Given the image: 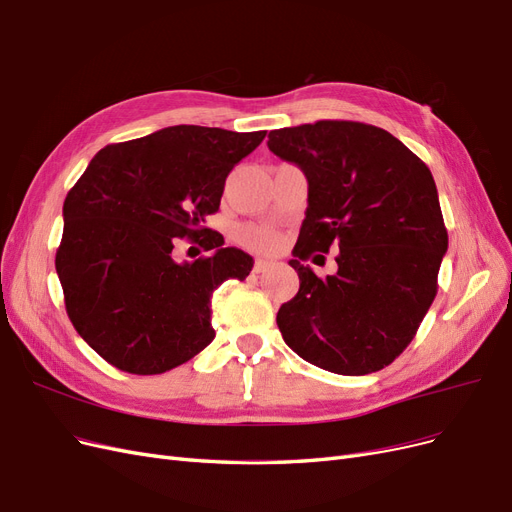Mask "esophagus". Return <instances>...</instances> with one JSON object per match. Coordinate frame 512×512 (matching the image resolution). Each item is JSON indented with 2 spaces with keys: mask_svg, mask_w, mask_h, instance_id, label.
I'll return each instance as SVG.
<instances>
[{
  "mask_svg": "<svg viewBox=\"0 0 512 512\" xmlns=\"http://www.w3.org/2000/svg\"><path fill=\"white\" fill-rule=\"evenodd\" d=\"M270 266H272V263H270L268 259H257L255 266H253V272H255V274H261V272H266Z\"/></svg>",
  "mask_w": 512,
  "mask_h": 512,
  "instance_id": "34e87169",
  "label": "esophagus"
}]
</instances>
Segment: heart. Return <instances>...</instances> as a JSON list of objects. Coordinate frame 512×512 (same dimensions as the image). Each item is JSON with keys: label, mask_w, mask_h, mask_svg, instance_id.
Instances as JSON below:
<instances>
[{"label": "heart", "mask_w": 512, "mask_h": 512, "mask_svg": "<svg viewBox=\"0 0 512 512\" xmlns=\"http://www.w3.org/2000/svg\"><path fill=\"white\" fill-rule=\"evenodd\" d=\"M240 242L249 246L253 251H263V253H270L276 251L280 238L276 232L266 230V227H244L240 230Z\"/></svg>", "instance_id": "obj_1"}]
</instances>
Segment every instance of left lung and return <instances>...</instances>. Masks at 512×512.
<instances>
[{
    "label": "left lung",
    "mask_w": 512,
    "mask_h": 512,
    "mask_svg": "<svg viewBox=\"0 0 512 512\" xmlns=\"http://www.w3.org/2000/svg\"><path fill=\"white\" fill-rule=\"evenodd\" d=\"M268 147L308 179L289 261L299 291L276 316L282 339L331 373L388 367L439 289L447 230L430 168L388 130L350 120L272 130ZM331 245L338 272L318 279L303 261Z\"/></svg>",
    "instance_id": "8db88e82"
}]
</instances>
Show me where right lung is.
<instances>
[{"label":"right lung","mask_w":512,"mask_h":512,"mask_svg":"<svg viewBox=\"0 0 512 512\" xmlns=\"http://www.w3.org/2000/svg\"><path fill=\"white\" fill-rule=\"evenodd\" d=\"M266 130L168 126L94 156L63 204L56 251L67 316L84 342L120 371L156 375L213 342V291L244 280L253 257L204 227L230 170ZM177 237L212 255L172 259Z\"/></svg>","instance_id":"right-lung-1"}]
</instances>
